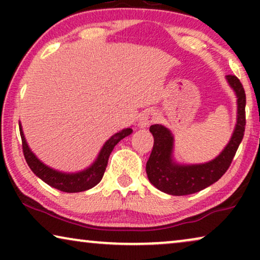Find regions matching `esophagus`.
Masks as SVG:
<instances>
[{"mask_svg":"<svg viewBox=\"0 0 260 260\" xmlns=\"http://www.w3.org/2000/svg\"><path fill=\"white\" fill-rule=\"evenodd\" d=\"M157 118V112L154 111V110H147V111H144L140 117V123H138V125L141 127H148L150 124L155 123Z\"/></svg>","mask_w":260,"mask_h":260,"instance_id":"34e87169","label":"esophagus"}]
</instances>
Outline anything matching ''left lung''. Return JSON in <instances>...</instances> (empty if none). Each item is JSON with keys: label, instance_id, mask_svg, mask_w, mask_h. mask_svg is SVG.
<instances>
[{"label": "left lung", "instance_id": "left-lung-1", "mask_svg": "<svg viewBox=\"0 0 260 260\" xmlns=\"http://www.w3.org/2000/svg\"><path fill=\"white\" fill-rule=\"evenodd\" d=\"M230 87L237 95V123L231 140L215 158L205 163L182 165L174 158V135L162 124L150 126L154 148L147 162V175L151 184L163 193L181 197L198 193L216 182L232 162L245 133L246 95L236 76H226Z\"/></svg>", "mask_w": 260, "mask_h": 260}]
</instances>
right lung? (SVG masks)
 Returning <instances> with one entry per match:
<instances>
[{
    "label": "right lung",
    "instance_id": "add662e5",
    "mask_svg": "<svg viewBox=\"0 0 260 260\" xmlns=\"http://www.w3.org/2000/svg\"><path fill=\"white\" fill-rule=\"evenodd\" d=\"M19 127L21 140H22L24 158H26L27 165L29 166L31 172L39 179L44 181L45 183H47L48 186L55 188V189L65 191V193H78V191L87 190L101 182L102 177L105 173L106 166H108L110 154H111L115 145L120 140H123V138L129 136L133 133L131 127H125V129L118 131V133H116L105 142L101 149V151H99L97 158L94 159L91 166L76 173H65L61 172V170L51 168V167H48L44 162L40 161L38 158V156L31 151V149L27 143L21 122H19Z\"/></svg>",
    "mask_w": 260,
    "mask_h": 260
}]
</instances>
